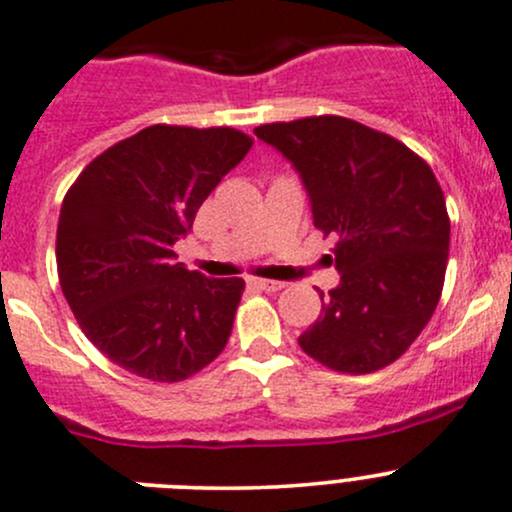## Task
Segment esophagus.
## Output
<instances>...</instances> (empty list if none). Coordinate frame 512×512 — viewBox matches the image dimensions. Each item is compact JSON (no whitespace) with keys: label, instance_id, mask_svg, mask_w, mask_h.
Returning a JSON list of instances; mask_svg holds the SVG:
<instances>
[{"label":"esophagus","instance_id":"esophagus-1","mask_svg":"<svg viewBox=\"0 0 512 512\" xmlns=\"http://www.w3.org/2000/svg\"><path fill=\"white\" fill-rule=\"evenodd\" d=\"M247 284L262 292H279L284 287V282H277V279H247Z\"/></svg>","mask_w":512,"mask_h":512}]
</instances>
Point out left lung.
Returning <instances> with one entry per match:
<instances>
[{"label": "left lung", "mask_w": 512, "mask_h": 512, "mask_svg": "<svg viewBox=\"0 0 512 512\" xmlns=\"http://www.w3.org/2000/svg\"><path fill=\"white\" fill-rule=\"evenodd\" d=\"M294 171L314 225L336 235L341 282L321 292L304 353L338 373H373L400 358L432 319L449 260V215L437 176L390 134L324 115L255 129Z\"/></svg>", "instance_id": "left-lung-1"}]
</instances>
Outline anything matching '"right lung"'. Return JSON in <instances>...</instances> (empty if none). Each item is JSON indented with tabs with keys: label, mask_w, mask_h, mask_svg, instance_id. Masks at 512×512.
Returning a JSON list of instances; mask_svg holds the SVG:
<instances>
[{
	"label": "right lung",
	"mask_w": 512,
	"mask_h": 512,
	"mask_svg": "<svg viewBox=\"0 0 512 512\" xmlns=\"http://www.w3.org/2000/svg\"><path fill=\"white\" fill-rule=\"evenodd\" d=\"M250 147L230 127L152 125L90 161L63 198V297L85 336L120 368L179 383L228 343L245 282L186 270L174 245Z\"/></svg>",
	"instance_id": "obj_1"
}]
</instances>
